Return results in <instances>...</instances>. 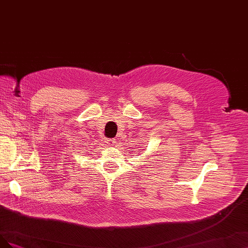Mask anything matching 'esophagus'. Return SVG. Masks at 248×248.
<instances>
[{
    "instance_id": "1",
    "label": "esophagus",
    "mask_w": 248,
    "mask_h": 248,
    "mask_svg": "<svg viewBox=\"0 0 248 248\" xmlns=\"http://www.w3.org/2000/svg\"><path fill=\"white\" fill-rule=\"evenodd\" d=\"M106 142H107V144L108 146H114V144L116 143V140H114V139H107V140H106Z\"/></svg>"
}]
</instances>
